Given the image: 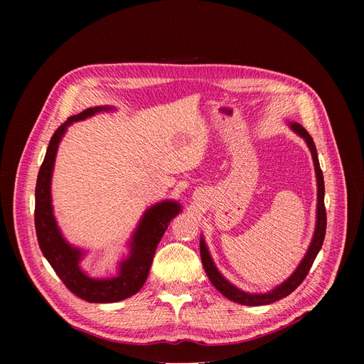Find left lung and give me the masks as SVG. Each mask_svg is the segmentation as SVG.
<instances>
[{
  "mask_svg": "<svg viewBox=\"0 0 364 364\" xmlns=\"http://www.w3.org/2000/svg\"><path fill=\"white\" fill-rule=\"evenodd\" d=\"M290 129L294 132V134L299 135L301 138H304V141L306 142L308 149L311 151L313 156V162H314V171H316V179H317V209H316V228H314V234H313V240L310 246H308V250L305 253V257L302 258V261L299 262V266L296 267V270L290 274V277L285 279L282 284L277 285L273 290L267 291V293H247L240 290L238 287H235L234 284H230L222 273L218 272L217 266L214 264L211 253H209L206 243L203 237L200 235V258H202V264L203 269L208 274L209 281L213 282L214 287L222 293L225 297H228L229 301H234L237 304L241 305H249V306H258V305H269L277 302L282 297L289 296L291 291H294L299 285L302 284V281L305 279V277L310 272L313 262L317 257L318 250L322 249L323 240H325V232H326V211H325V183H323V174L321 170V165H318V158H317V150L314 146V141L310 136V134L299 124V123H289Z\"/></svg>",
  "mask_w": 364,
  "mask_h": 364,
  "instance_id": "obj_1",
  "label": "left lung"
}]
</instances>
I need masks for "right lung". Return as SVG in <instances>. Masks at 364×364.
Returning a JSON list of instances; mask_svg holds the SVG:
<instances>
[{"mask_svg": "<svg viewBox=\"0 0 364 364\" xmlns=\"http://www.w3.org/2000/svg\"><path fill=\"white\" fill-rule=\"evenodd\" d=\"M114 111L112 106L87 107L79 115L70 117L54 132L41 165L35 191V226L38 243L50 266L58 273L67 289L86 302L109 304L134 296L144 285L156 247L171 220L182 211L176 200H162L151 205L142 214L136 229L129 241V255L119 261L118 274L114 278H91L86 274L80 261L85 252L70 245L62 235L51 203V178L58 149L67 129L75 121L86 119L95 114Z\"/></svg>", "mask_w": 364, "mask_h": 364, "instance_id": "obj_1", "label": "right lung"}]
</instances>
